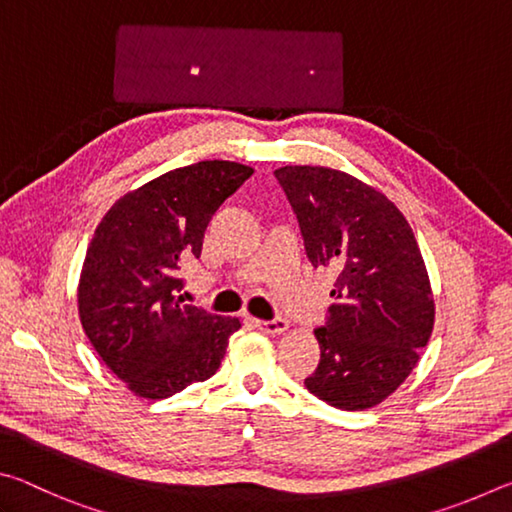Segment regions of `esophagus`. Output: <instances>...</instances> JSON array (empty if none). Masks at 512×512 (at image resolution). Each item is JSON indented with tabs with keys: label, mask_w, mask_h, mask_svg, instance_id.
<instances>
[{
	"label": "esophagus",
	"mask_w": 512,
	"mask_h": 512,
	"mask_svg": "<svg viewBox=\"0 0 512 512\" xmlns=\"http://www.w3.org/2000/svg\"><path fill=\"white\" fill-rule=\"evenodd\" d=\"M253 325L257 329H262V332H266V334H282V332H287V327H289V323L284 318H275V320L253 318Z\"/></svg>",
	"instance_id": "1"
}]
</instances>
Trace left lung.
Here are the masks:
<instances>
[{
  "mask_svg": "<svg viewBox=\"0 0 512 512\" xmlns=\"http://www.w3.org/2000/svg\"><path fill=\"white\" fill-rule=\"evenodd\" d=\"M298 216L309 262L336 275L309 393L343 411H363L397 391L433 329L427 266L404 214L350 173L275 169Z\"/></svg>",
  "mask_w": 512,
  "mask_h": 512,
  "instance_id": "left-lung-1",
  "label": "left lung"
}]
</instances>
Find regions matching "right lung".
<instances>
[{
  "label": "right lung",
  "mask_w": 512,
  "mask_h": 512,
  "mask_svg": "<svg viewBox=\"0 0 512 512\" xmlns=\"http://www.w3.org/2000/svg\"><path fill=\"white\" fill-rule=\"evenodd\" d=\"M253 176L246 164L203 160L121 196L85 255L79 316L101 361L146 400L210 379L239 318L183 305L180 264L201 257L212 214Z\"/></svg>",
  "instance_id": "1"
}]
</instances>
